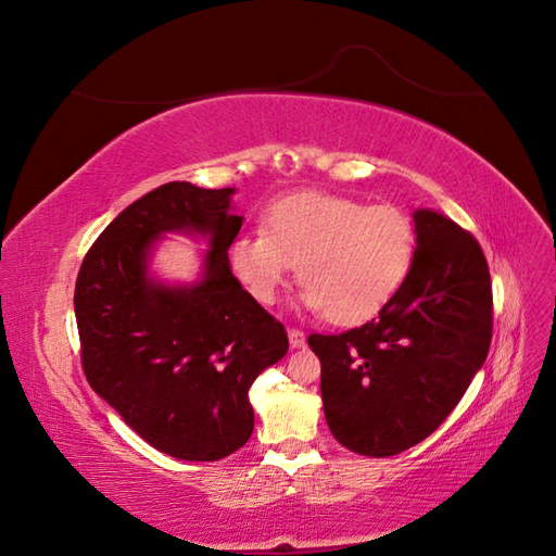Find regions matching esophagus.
<instances>
[{
	"label": "esophagus",
	"mask_w": 556,
	"mask_h": 556,
	"mask_svg": "<svg viewBox=\"0 0 556 556\" xmlns=\"http://www.w3.org/2000/svg\"><path fill=\"white\" fill-rule=\"evenodd\" d=\"M288 336H290L292 348H304L306 345V333L301 329H288Z\"/></svg>",
	"instance_id": "1"
}]
</instances>
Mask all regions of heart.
<instances>
[{
    "mask_svg": "<svg viewBox=\"0 0 556 556\" xmlns=\"http://www.w3.org/2000/svg\"><path fill=\"white\" fill-rule=\"evenodd\" d=\"M264 233L229 243L231 274L262 306L278 301L296 274L299 306L327 311L336 325H357L390 304L415 260V227L392 204L299 192L274 201L262 215Z\"/></svg>",
    "mask_w": 556,
    "mask_h": 556,
    "instance_id": "b5f03b06",
    "label": "heart"
}]
</instances>
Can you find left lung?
<instances>
[{"mask_svg":"<svg viewBox=\"0 0 556 556\" xmlns=\"http://www.w3.org/2000/svg\"><path fill=\"white\" fill-rule=\"evenodd\" d=\"M415 260L378 317L313 333L333 439L364 457L425 441L454 410L492 343V280L480 243L447 215L417 208Z\"/></svg>","mask_w":556,"mask_h":556,"instance_id":"left-lung-1","label":"left lung"}]
</instances>
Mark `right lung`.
Returning <instances> with one entry per match:
<instances>
[{
    "mask_svg": "<svg viewBox=\"0 0 556 556\" xmlns=\"http://www.w3.org/2000/svg\"><path fill=\"white\" fill-rule=\"evenodd\" d=\"M237 188L160 185L102 231L80 264L74 311L92 390L146 443L182 462H217L255 427L248 390L288 352V333L233 278ZM169 232L207 241L192 283L157 279L149 262Z\"/></svg>",
    "mask_w": 556,
    "mask_h": 556,
    "instance_id": "1",
    "label": "right lung"
}]
</instances>
